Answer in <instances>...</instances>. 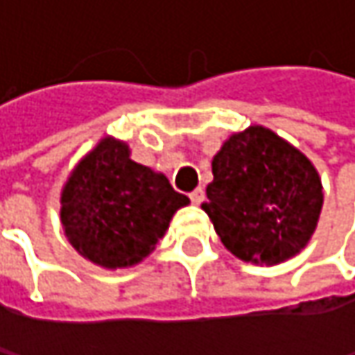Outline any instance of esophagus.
Masks as SVG:
<instances>
[{"label":"esophagus","mask_w":355,"mask_h":355,"mask_svg":"<svg viewBox=\"0 0 355 355\" xmlns=\"http://www.w3.org/2000/svg\"><path fill=\"white\" fill-rule=\"evenodd\" d=\"M203 197H205V193H203V189H201V187L189 193V199H191V203H195V205H199V203L203 201Z\"/></svg>","instance_id":"1"}]
</instances>
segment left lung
Returning a JSON list of instances; mask_svg holds the SVG:
<instances>
[{
  "mask_svg": "<svg viewBox=\"0 0 355 355\" xmlns=\"http://www.w3.org/2000/svg\"><path fill=\"white\" fill-rule=\"evenodd\" d=\"M201 205L234 257L277 265L309 245L322 207L313 162L271 129L232 133L211 160Z\"/></svg>",
  "mask_w": 355,
  "mask_h": 355,
  "instance_id": "8db88e82",
  "label": "left lung"
}]
</instances>
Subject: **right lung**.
I'll list each match as a JSON object with an SVG mask.
<instances>
[{
	"label": "right lung",
	"mask_w": 355,
	"mask_h": 355,
	"mask_svg": "<svg viewBox=\"0 0 355 355\" xmlns=\"http://www.w3.org/2000/svg\"><path fill=\"white\" fill-rule=\"evenodd\" d=\"M189 197L162 173L129 158V146L105 137L71 171L61 191V224L69 245L105 269L144 261Z\"/></svg>",
	"instance_id": "obj_1"
}]
</instances>
